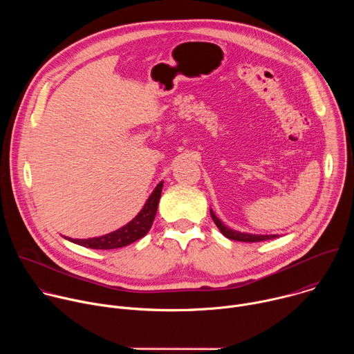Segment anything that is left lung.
Masks as SVG:
<instances>
[{
    "instance_id": "8db88e82",
    "label": "left lung",
    "mask_w": 354,
    "mask_h": 354,
    "mask_svg": "<svg viewBox=\"0 0 354 354\" xmlns=\"http://www.w3.org/2000/svg\"><path fill=\"white\" fill-rule=\"evenodd\" d=\"M210 214L212 218L214 221V224L218 227V230L221 231V234L224 236H227L228 239H234V241H241V242H261V241H266V239H273L277 238V235H255V234H248V232H239L235 230H231L228 227L224 225V223L214 214V212L210 209Z\"/></svg>"
}]
</instances>
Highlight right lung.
I'll return each mask as SVG.
<instances>
[{
	"instance_id": "1",
	"label": "right lung",
	"mask_w": 354,
	"mask_h": 354,
	"mask_svg": "<svg viewBox=\"0 0 354 354\" xmlns=\"http://www.w3.org/2000/svg\"><path fill=\"white\" fill-rule=\"evenodd\" d=\"M162 185H164V182H160L157 185L154 192L149 194L148 200L145 201V205L141 209V212L124 227H122L111 234L96 236V238H88V239H71L67 236H64V238L77 245L91 248V249H116V248L127 246V245L136 242L137 239L142 238L149 231L151 225H153V223H154L157 209H158V201H160L161 192H162Z\"/></svg>"
}]
</instances>
